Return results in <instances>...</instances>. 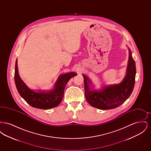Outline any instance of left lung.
<instances>
[{
	"label": "left lung",
	"mask_w": 151,
	"mask_h": 151,
	"mask_svg": "<svg viewBox=\"0 0 151 151\" xmlns=\"http://www.w3.org/2000/svg\"><path fill=\"white\" fill-rule=\"evenodd\" d=\"M129 50V58L126 74L122 82L118 84L105 86L100 90L90 89L91 81L83 75L84 80L85 96L87 102L93 107L102 110L114 109L119 106L132 93L135 81L136 66Z\"/></svg>",
	"instance_id": "left-lung-1"
}]
</instances>
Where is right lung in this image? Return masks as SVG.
I'll return each mask as SVG.
<instances>
[{
	"mask_svg": "<svg viewBox=\"0 0 151 151\" xmlns=\"http://www.w3.org/2000/svg\"><path fill=\"white\" fill-rule=\"evenodd\" d=\"M76 75L77 73L73 72L61 75L55 83L54 89L49 91L36 92L27 86L19 76L17 61H16L14 82L16 88L22 97L33 108L48 109L57 106L63 99L67 83Z\"/></svg>",
	"mask_w": 151,
	"mask_h": 151,
	"instance_id": "add662e5",
	"label": "right lung"
}]
</instances>
